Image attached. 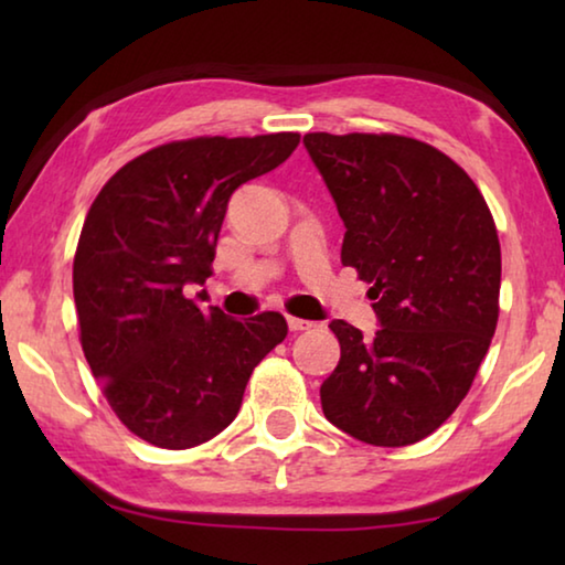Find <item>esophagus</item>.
<instances>
[{"label": "esophagus", "mask_w": 565, "mask_h": 565, "mask_svg": "<svg viewBox=\"0 0 565 565\" xmlns=\"http://www.w3.org/2000/svg\"><path fill=\"white\" fill-rule=\"evenodd\" d=\"M286 321H289V329H291V331H311L313 327H317V321H309V319L289 317Z\"/></svg>", "instance_id": "34e87169"}]
</instances>
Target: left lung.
Here are the masks:
<instances>
[{"label":"left lung","mask_w":565,"mask_h":565,"mask_svg":"<svg viewBox=\"0 0 565 565\" xmlns=\"http://www.w3.org/2000/svg\"><path fill=\"white\" fill-rule=\"evenodd\" d=\"M347 234L341 264L371 284L374 337L333 319L341 359L321 384L333 426L408 446L461 404L499 321L501 244L486 199L444 151L398 134L303 137Z\"/></svg>","instance_id":"8db88e82"}]
</instances>
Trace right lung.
Segmentation results:
<instances>
[{
	"label": "right lung",
	"instance_id": "1",
	"mask_svg": "<svg viewBox=\"0 0 565 565\" xmlns=\"http://www.w3.org/2000/svg\"><path fill=\"white\" fill-rule=\"evenodd\" d=\"M299 134L199 137L131 159L102 186L74 254L79 339L94 379L131 434L159 448L209 441L236 418L248 376L276 343V311L236 321L202 309L234 191L276 169Z\"/></svg>",
	"mask_w": 565,
	"mask_h": 565
}]
</instances>
